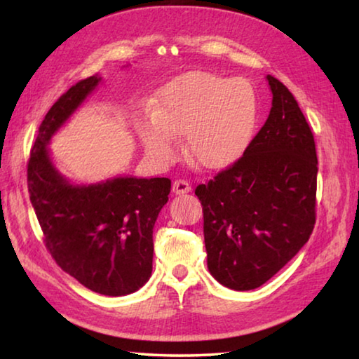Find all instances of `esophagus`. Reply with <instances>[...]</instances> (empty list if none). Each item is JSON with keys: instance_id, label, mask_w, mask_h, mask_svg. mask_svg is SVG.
I'll return each instance as SVG.
<instances>
[{"instance_id": "1", "label": "esophagus", "mask_w": 359, "mask_h": 359, "mask_svg": "<svg viewBox=\"0 0 359 359\" xmlns=\"http://www.w3.org/2000/svg\"><path fill=\"white\" fill-rule=\"evenodd\" d=\"M191 190V185L190 182L185 180V179H175L174 184H172V191L175 194H184V193H188Z\"/></svg>"}]
</instances>
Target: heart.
Returning a JSON list of instances; mask_svg holds the SVG:
<instances>
[{"mask_svg":"<svg viewBox=\"0 0 359 359\" xmlns=\"http://www.w3.org/2000/svg\"><path fill=\"white\" fill-rule=\"evenodd\" d=\"M257 117L258 96L250 82L194 71L163 88L155 115L139 123V135L149 155L161 163L177 154L175 135H185L187 155L218 169L245 150Z\"/></svg>","mask_w":359,"mask_h":359,"instance_id":"b5f03b06","label":"heart"}]
</instances>
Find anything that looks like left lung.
I'll use <instances>...</instances> for the list:
<instances>
[{
	"mask_svg": "<svg viewBox=\"0 0 359 359\" xmlns=\"http://www.w3.org/2000/svg\"><path fill=\"white\" fill-rule=\"evenodd\" d=\"M272 107L238 161L194 194L203 205L208 267L236 291L258 288L311 238L317 220L313 133L294 96L267 76Z\"/></svg>",
	"mask_w": 359,
	"mask_h": 359,
	"instance_id": "1",
	"label": "left lung"
}]
</instances>
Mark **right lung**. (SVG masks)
<instances>
[{
    "mask_svg": "<svg viewBox=\"0 0 359 359\" xmlns=\"http://www.w3.org/2000/svg\"><path fill=\"white\" fill-rule=\"evenodd\" d=\"M100 81L96 76L79 81L46 114L29 151L27 184L42 239L55 263L95 293L125 296L151 274V234L171 180L117 177L76 187L53 168L47 150L53 133Z\"/></svg>",
    "mask_w": 359,
    "mask_h": 359,
    "instance_id": "right-lung-1",
    "label": "right lung"
}]
</instances>
